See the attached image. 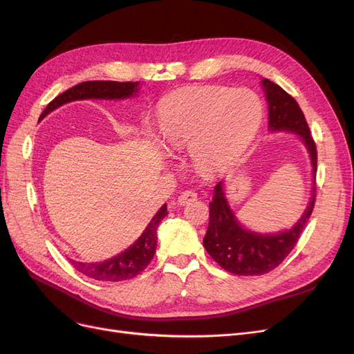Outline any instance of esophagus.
<instances>
[{
  "label": "esophagus",
  "instance_id": "esophagus-1",
  "mask_svg": "<svg viewBox=\"0 0 354 354\" xmlns=\"http://www.w3.org/2000/svg\"><path fill=\"white\" fill-rule=\"evenodd\" d=\"M196 198H198V195L194 190H185V192H181L180 196L177 198V202H178V205H186V203L195 201Z\"/></svg>",
  "mask_w": 354,
  "mask_h": 354
}]
</instances>
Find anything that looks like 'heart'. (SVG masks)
Instances as JSON below:
<instances>
[{"instance_id":"heart-1","label":"heart","mask_w":354,"mask_h":354,"mask_svg":"<svg viewBox=\"0 0 354 354\" xmlns=\"http://www.w3.org/2000/svg\"><path fill=\"white\" fill-rule=\"evenodd\" d=\"M263 104L246 88H181L159 103L158 128L165 146H190L195 164L216 171L232 164L259 130Z\"/></svg>"}]
</instances>
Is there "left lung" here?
<instances>
[{"mask_svg": "<svg viewBox=\"0 0 354 354\" xmlns=\"http://www.w3.org/2000/svg\"><path fill=\"white\" fill-rule=\"evenodd\" d=\"M267 102H269V127L272 131L286 130L301 137L308 149L313 164V178L317 171L316 143L310 134L304 113L295 99L270 80H263ZM316 202L313 187L303 217L291 230L276 234H260L243 229L230 211L224 198L221 183L214 187L212 202H209V224L203 246L224 270L238 276H260L276 269L294 250L306 224L312 216Z\"/></svg>", "mask_w": 354, "mask_h": 354, "instance_id": "left-lung-1", "label": "left lung"}]
</instances>
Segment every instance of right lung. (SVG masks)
<instances>
[{
  "instance_id": "add662e5",
  "label": "right lung",
  "mask_w": 354,
  "mask_h": 354,
  "mask_svg": "<svg viewBox=\"0 0 354 354\" xmlns=\"http://www.w3.org/2000/svg\"><path fill=\"white\" fill-rule=\"evenodd\" d=\"M138 91V82H118V81H85L75 87L59 94L55 100L48 103L44 112L41 113L39 120H42L47 113L55 111L59 106L73 100L84 99H127L131 97ZM167 205L160 207L152 221L147 224L146 230L142 233L130 248L124 252L118 254L113 259L106 260L103 263H80L69 260L71 264L80 273L102 282H120L133 279L137 274H140L151 263L156 250V229L160 220L167 216Z\"/></svg>"
}]
</instances>
